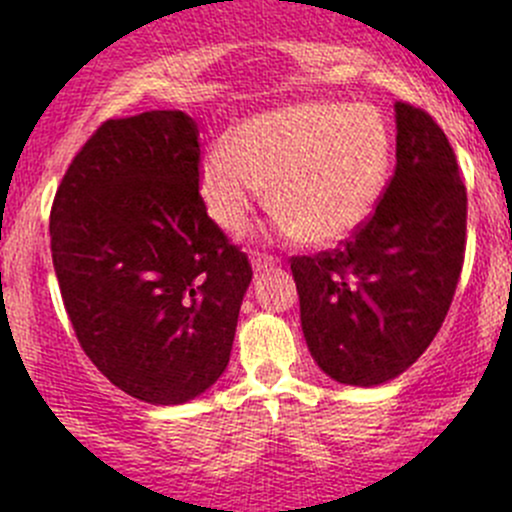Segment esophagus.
Wrapping results in <instances>:
<instances>
[{
  "instance_id": "esophagus-1",
  "label": "esophagus",
  "mask_w": 512,
  "mask_h": 512,
  "mask_svg": "<svg viewBox=\"0 0 512 512\" xmlns=\"http://www.w3.org/2000/svg\"><path fill=\"white\" fill-rule=\"evenodd\" d=\"M277 265V257L275 255H267V252H252V267H255V272H262V270H270V267Z\"/></svg>"
}]
</instances>
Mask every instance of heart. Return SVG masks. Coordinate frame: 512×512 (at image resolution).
<instances>
[{
	"instance_id": "1",
	"label": "heart",
	"mask_w": 512,
	"mask_h": 512,
	"mask_svg": "<svg viewBox=\"0 0 512 512\" xmlns=\"http://www.w3.org/2000/svg\"><path fill=\"white\" fill-rule=\"evenodd\" d=\"M391 128L366 103H299L242 123L203 163V198L225 230H240L272 185L289 232L334 245L374 213L391 170Z\"/></svg>"
}]
</instances>
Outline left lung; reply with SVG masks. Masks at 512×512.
I'll return each instance as SVG.
<instances>
[{"instance_id":"obj_1","label":"left lung","mask_w":512,"mask_h":512,"mask_svg":"<svg viewBox=\"0 0 512 512\" xmlns=\"http://www.w3.org/2000/svg\"><path fill=\"white\" fill-rule=\"evenodd\" d=\"M396 168L374 213L334 250L292 257L302 332L339 384L394 379L446 319L466 257V183L431 113L396 101Z\"/></svg>"}]
</instances>
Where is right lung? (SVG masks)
<instances>
[{"mask_svg": "<svg viewBox=\"0 0 512 512\" xmlns=\"http://www.w3.org/2000/svg\"><path fill=\"white\" fill-rule=\"evenodd\" d=\"M49 232L71 327L113 386L170 406L220 379L252 265L205 208L188 113L103 121L56 188Z\"/></svg>", "mask_w": 512, "mask_h": 512, "instance_id": "1", "label": "right lung"}]
</instances>
